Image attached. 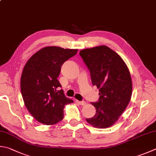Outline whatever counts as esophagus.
I'll list each match as a JSON object with an SVG mask.
<instances>
[{
  "label": "esophagus",
  "mask_w": 156,
  "mask_h": 156,
  "mask_svg": "<svg viewBox=\"0 0 156 156\" xmlns=\"http://www.w3.org/2000/svg\"><path fill=\"white\" fill-rule=\"evenodd\" d=\"M77 102L78 104H79L80 105H85L86 104V102L85 101H77Z\"/></svg>",
  "instance_id": "esophagus-1"
}]
</instances>
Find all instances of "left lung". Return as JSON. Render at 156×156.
<instances>
[{"mask_svg":"<svg viewBox=\"0 0 156 156\" xmlns=\"http://www.w3.org/2000/svg\"><path fill=\"white\" fill-rule=\"evenodd\" d=\"M79 55L90 70L93 86L99 89L98 102H92L96 113L86 121L95 128L110 127L118 120L131 99L130 71L122 58L106 45L83 49Z\"/></svg>","mask_w":156,"mask_h":156,"instance_id":"8db88e82","label":"left lung"}]
</instances>
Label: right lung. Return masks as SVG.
<instances>
[{"label": "right lung", "instance_id": "add662e5", "mask_svg": "<svg viewBox=\"0 0 156 156\" xmlns=\"http://www.w3.org/2000/svg\"><path fill=\"white\" fill-rule=\"evenodd\" d=\"M77 49L45 47L30 58L23 67L20 87L25 106L41 124L53 125L64 117V107L73 102L66 98L57 78L64 62Z\"/></svg>", "mask_w": 156, "mask_h": 156}]
</instances>
